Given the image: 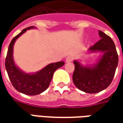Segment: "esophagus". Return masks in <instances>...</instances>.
Returning <instances> with one entry per match:
<instances>
[{
  "label": "esophagus",
  "mask_w": 123,
  "mask_h": 123,
  "mask_svg": "<svg viewBox=\"0 0 123 123\" xmlns=\"http://www.w3.org/2000/svg\"><path fill=\"white\" fill-rule=\"evenodd\" d=\"M72 61H73V57H72L71 56H68V57H67L66 58V62L67 63L71 62Z\"/></svg>",
  "instance_id": "obj_1"
}]
</instances>
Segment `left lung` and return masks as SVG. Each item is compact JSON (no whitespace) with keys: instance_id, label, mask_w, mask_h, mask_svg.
Returning a JSON list of instances; mask_svg holds the SVG:
<instances>
[{"instance_id":"1","label":"left lung","mask_w":123,"mask_h":123,"mask_svg":"<svg viewBox=\"0 0 123 123\" xmlns=\"http://www.w3.org/2000/svg\"><path fill=\"white\" fill-rule=\"evenodd\" d=\"M101 40L89 48L87 53H101L92 65H83L74 60V71L73 81L75 86L83 92L94 94L106 89L112 81L118 64L116 46L110 36L98 31Z\"/></svg>"}]
</instances>
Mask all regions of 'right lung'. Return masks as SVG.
Instances as JSON below:
<instances>
[{"mask_svg":"<svg viewBox=\"0 0 123 123\" xmlns=\"http://www.w3.org/2000/svg\"><path fill=\"white\" fill-rule=\"evenodd\" d=\"M32 29H36V27L32 26L26 28L13 38L9 46L5 59V68L13 86L17 91L30 96L37 95L45 91L49 86L55 71L65 64L64 62L51 63L33 73H26L15 64L13 55L14 44L19 37L27 30Z\"/></svg>","mask_w":123,"mask_h":123,"instance_id":"obj_1","label":"right lung"}]
</instances>
